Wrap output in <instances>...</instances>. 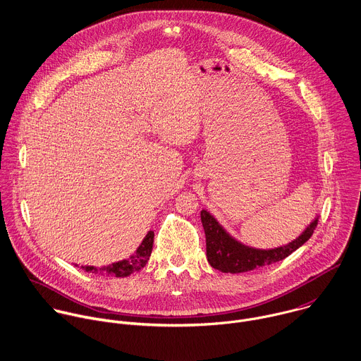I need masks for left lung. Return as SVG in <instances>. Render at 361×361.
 <instances>
[{
	"instance_id": "1",
	"label": "left lung",
	"mask_w": 361,
	"mask_h": 361,
	"mask_svg": "<svg viewBox=\"0 0 361 361\" xmlns=\"http://www.w3.org/2000/svg\"><path fill=\"white\" fill-rule=\"evenodd\" d=\"M200 219L206 234V255L209 264L221 272L240 274L271 265L296 251L312 237L317 226L319 216L306 226L299 237L285 245L274 248H255L241 243L233 237L206 209L200 212Z\"/></svg>"
}]
</instances>
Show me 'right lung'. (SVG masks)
Segmentation results:
<instances>
[{
	"label": "right lung",
	"mask_w": 361,
	"mask_h": 361,
	"mask_svg": "<svg viewBox=\"0 0 361 361\" xmlns=\"http://www.w3.org/2000/svg\"><path fill=\"white\" fill-rule=\"evenodd\" d=\"M152 245H154V231H148L147 235L144 237V240L141 241V244L138 245V248L135 250V252L133 255H130V258L127 259H121L100 268L92 267V265H86V267H80L83 271L86 272H100L103 275H113L117 278H124L131 275L135 271H140L141 268L145 267V264L148 262L151 252H152ZM78 267V265H76Z\"/></svg>",
	"instance_id": "add662e5"
}]
</instances>
